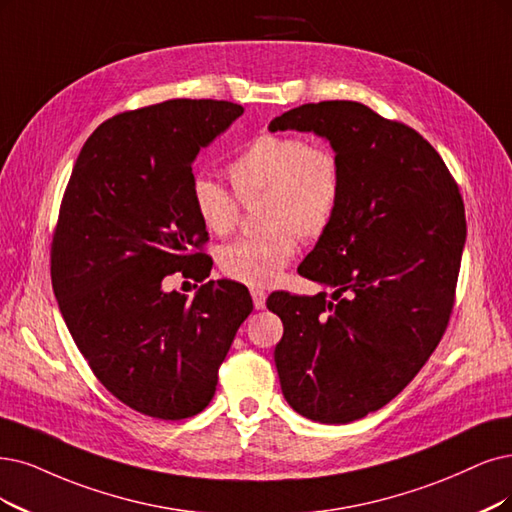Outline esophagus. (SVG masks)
Returning <instances> with one entry per match:
<instances>
[{"mask_svg": "<svg viewBox=\"0 0 512 512\" xmlns=\"http://www.w3.org/2000/svg\"><path fill=\"white\" fill-rule=\"evenodd\" d=\"M251 297H253L255 310L266 308V291H263V289H251Z\"/></svg>", "mask_w": 512, "mask_h": 512, "instance_id": "esophagus-1", "label": "esophagus"}]
</instances>
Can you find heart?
I'll return each mask as SVG.
<instances>
[{"label": "heart", "instance_id": "obj_1", "mask_svg": "<svg viewBox=\"0 0 512 512\" xmlns=\"http://www.w3.org/2000/svg\"><path fill=\"white\" fill-rule=\"evenodd\" d=\"M240 200L263 196L257 236L227 242L219 251L221 272L249 287H272L297 253V234L316 240L333 225L344 198V166L335 149L293 135L257 137L227 166ZM194 211L215 236L230 234L240 202L211 177L192 183Z\"/></svg>", "mask_w": 512, "mask_h": 512}]
</instances>
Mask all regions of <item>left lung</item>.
Listing matches in <instances>:
<instances>
[{
	"label": "left lung",
	"mask_w": 512,
	"mask_h": 512,
	"mask_svg": "<svg viewBox=\"0 0 512 512\" xmlns=\"http://www.w3.org/2000/svg\"><path fill=\"white\" fill-rule=\"evenodd\" d=\"M270 130L314 132L344 166V198L297 272L327 293H272L274 361L287 403L308 420L348 424L382 409L439 346L466 240L464 204L420 132L363 103L295 107Z\"/></svg>",
	"instance_id": "1"
}]
</instances>
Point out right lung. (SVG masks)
<instances>
[{"label": "right lung", "mask_w": 512, "mask_h": 512, "mask_svg": "<svg viewBox=\"0 0 512 512\" xmlns=\"http://www.w3.org/2000/svg\"><path fill=\"white\" fill-rule=\"evenodd\" d=\"M242 105L173 99L103 122L75 160L52 234L50 274L65 325L97 380L130 409L183 420L211 403L238 327L244 285L208 280L192 301L170 274L204 280L208 238L194 211L198 151Z\"/></svg>", "instance_id": "add662e5"}]
</instances>
